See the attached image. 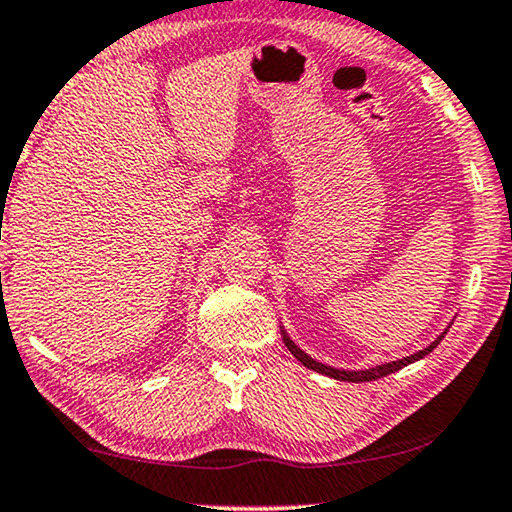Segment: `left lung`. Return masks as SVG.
<instances>
[{
	"mask_svg": "<svg viewBox=\"0 0 512 512\" xmlns=\"http://www.w3.org/2000/svg\"><path fill=\"white\" fill-rule=\"evenodd\" d=\"M444 335H446V333H441L439 338L434 340L430 347L421 349V352L411 354V356H407V358H400V361H391V363H384V365H375V368H370V370H338V368H331V365L319 363V361H315V358H310L308 354L301 352V349L296 347L292 340H289V335H287L285 331H282V340H285V347H287L289 352H292L296 358H299V361L305 365V368H310V370H315V372H322V375L333 377V379H338V381H352V384H361V381H375V379H381V377L391 375V372H398L400 368H404V365H409V363L418 361V358L427 356V354L432 352L434 347L439 345Z\"/></svg>",
	"mask_w": 512,
	"mask_h": 512,
	"instance_id": "left-lung-1",
	"label": "left lung"
}]
</instances>
